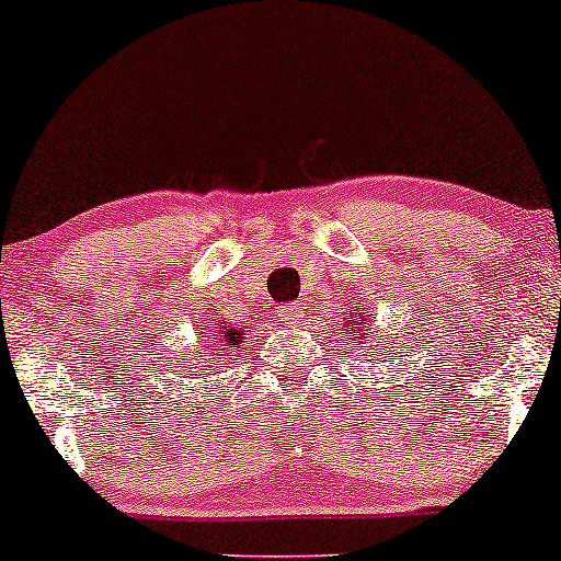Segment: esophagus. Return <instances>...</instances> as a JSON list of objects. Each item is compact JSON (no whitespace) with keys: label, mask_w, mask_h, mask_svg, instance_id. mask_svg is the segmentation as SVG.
<instances>
[{"label":"esophagus","mask_w":561,"mask_h":561,"mask_svg":"<svg viewBox=\"0 0 561 561\" xmlns=\"http://www.w3.org/2000/svg\"><path fill=\"white\" fill-rule=\"evenodd\" d=\"M278 317H280V321H286V324H296V321L304 317V306H301V304H286V306H280Z\"/></svg>","instance_id":"1"}]
</instances>
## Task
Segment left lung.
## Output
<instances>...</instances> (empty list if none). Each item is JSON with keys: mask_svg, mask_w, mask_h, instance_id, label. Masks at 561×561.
<instances>
[{"mask_svg": "<svg viewBox=\"0 0 561 561\" xmlns=\"http://www.w3.org/2000/svg\"><path fill=\"white\" fill-rule=\"evenodd\" d=\"M363 324H365V319H355V317H352L350 327H347V336H355L357 332H367V329H365ZM390 355H393V352H390ZM390 363H393V359H390Z\"/></svg>", "mask_w": 561, "mask_h": 561, "instance_id": "1", "label": "left lung"}]
</instances>
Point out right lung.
<instances>
[{"label":"right lung","instance_id":"right-lung-1","mask_svg":"<svg viewBox=\"0 0 561 561\" xmlns=\"http://www.w3.org/2000/svg\"><path fill=\"white\" fill-rule=\"evenodd\" d=\"M219 332L217 334H211V342H225V347H229V344H240L242 342V334L240 332H234V329H221V327H217Z\"/></svg>","mask_w":561,"mask_h":561}]
</instances>
